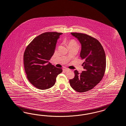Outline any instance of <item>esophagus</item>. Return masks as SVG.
<instances>
[{"mask_svg": "<svg viewBox=\"0 0 126 126\" xmlns=\"http://www.w3.org/2000/svg\"><path fill=\"white\" fill-rule=\"evenodd\" d=\"M63 70H64L65 72H67V71H69V69L68 68H64L63 69Z\"/></svg>", "mask_w": 126, "mask_h": 126, "instance_id": "34e87169", "label": "esophagus"}]
</instances>
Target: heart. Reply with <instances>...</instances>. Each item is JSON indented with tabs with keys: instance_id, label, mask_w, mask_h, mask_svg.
Segmentation results:
<instances>
[{
	"instance_id": "obj_1",
	"label": "heart",
	"mask_w": 126,
	"mask_h": 126,
	"mask_svg": "<svg viewBox=\"0 0 126 126\" xmlns=\"http://www.w3.org/2000/svg\"><path fill=\"white\" fill-rule=\"evenodd\" d=\"M76 46V47H78V45L76 42L74 41H71L70 42L68 43V46Z\"/></svg>"
}]
</instances>
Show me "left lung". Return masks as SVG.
<instances>
[{
  "label": "left lung",
  "instance_id": "obj_1",
  "mask_svg": "<svg viewBox=\"0 0 126 126\" xmlns=\"http://www.w3.org/2000/svg\"><path fill=\"white\" fill-rule=\"evenodd\" d=\"M81 45L80 56L84 60V70L79 73L74 71V78L69 80L71 86L77 92L92 90L102 79L106 69V56L99 41L88 34L71 33Z\"/></svg>",
  "mask_w": 126,
  "mask_h": 126
}]
</instances>
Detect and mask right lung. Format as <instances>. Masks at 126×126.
<instances>
[{"label": "right lung", "instance_id": "1", "mask_svg": "<svg viewBox=\"0 0 126 126\" xmlns=\"http://www.w3.org/2000/svg\"><path fill=\"white\" fill-rule=\"evenodd\" d=\"M61 33L46 32L34 38L27 46L23 55L24 69L28 79L36 88L49 89L54 85L62 70L49 62Z\"/></svg>", "mask_w": 126, "mask_h": 126}]
</instances>
